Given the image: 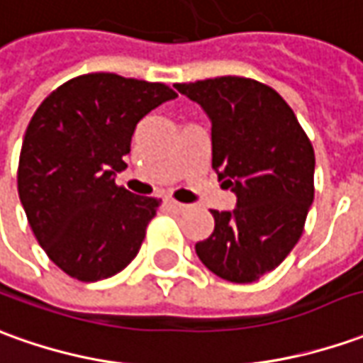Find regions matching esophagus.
<instances>
[{
  "mask_svg": "<svg viewBox=\"0 0 363 363\" xmlns=\"http://www.w3.org/2000/svg\"><path fill=\"white\" fill-rule=\"evenodd\" d=\"M167 204H169V208H171L172 213H184V211H189V204H182V202L172 201V199H169Z\"/></svg>",
  "mask_w": 363,
  "mask_h": 363,
  "instance_id": "obj_1",
  "label": "esophagus"
}]
</instances>
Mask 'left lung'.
Segmentation results:
<instances>
[{"label": "left lung", "instance_id": "left-lung-1", "mask_svg": "<svg viewBox=\"0 0 363 363\" xmlns=\"http://www.w3.org/2000/svg\"><path fill=\"white\" fill-rule=\"evenodd\" d=\"M211 119L213 169L236 194L211 211L213 234L194 250L211 272L246 284L274 270L302 236L314 201V149L274 89L246 77L179 83Z\"/></svg>", "mask_w": 363, "mask_h": 363}]
</instances>
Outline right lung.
Instances as JSON below:
<instances>
[{
	"mask_svg": "<svg viewBox=\"0 0 363 363\" xmlns=\"http://www.w3.org/2000/svg\"><path fill=\"white\" fill-rule=\"evenodd\" d=\"M177 93L162 83L89 73L39 105L19 155L17 189L37 242L81 282L121 272L161 204L117 186L135 127Z\"/></svg>",
	"mask_w": 363,
	"mask_h": 363,
	"instance_id": "right-lung-1",
	"label": "right lung"
}]
</instances>
